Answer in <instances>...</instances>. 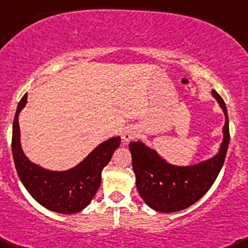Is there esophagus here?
Returning a JSON list of instances; mask_svg holds the SVG:
<instances>
[{
    "instance_id": "esophagus-1",
    "label": "esophagus",
    "mask_w": 248,
    "mask_h": 248,
    "mask_svg": "<svg viewBox=\"0 0 248 248\" xmlns=\"http://www.w3.org/2000/svg\"><path fill=\"white\" fill-rule=\"evenodd\" d=\"M137 136H139V130H137V127L130 125V126H126L124 129L123 134H122V140H123L124 143H129L132 140L136 139Z\"/></svg>"
}]
</instances>
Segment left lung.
<instances>
[{
	"label": "left lung",
	"mask_w": 248,
	"mask_h": 248,
	"mask_svg": "<svg viewBox=\"0 0 248 248\" xmlns=\"http://www.w3.org/2000/svg\"><path fill=\"white\" fill-rule=\"evenodd\" d=\"M224 113L223 140L218 153L195 165L178 166L166 161L141 141L129 144L132 168L140 196L149 208L159 213H174L200 201L217 178L226 159L229 144V122L227 107L217 92H211Z\"/></svg>",
	"instance_id": "8db88e82"
}]
</instances>
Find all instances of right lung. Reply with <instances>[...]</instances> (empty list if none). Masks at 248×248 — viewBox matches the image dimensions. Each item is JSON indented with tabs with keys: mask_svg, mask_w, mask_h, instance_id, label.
Wrapping results in <instances>:
<instances>
[{
	"mask_svg": "<svg viewBox=\"0 0 248 248\" xmlns=\"http://www.w3.org/2000/svg\"><path fill=\"white\" fill-rule=\"evenodd\" d=\"M27 93L17 105L13 123L12 152L20 180L29 193L47 210L60 214L82 211L101 184V172L121 144V137L100 143L80 163L65 170H51L32 162L21 147L19 114L26 106Z\"/></svg>",
	"mask_w": 248,
	"mask_h": 248,
	"instance_id": "1",
	"label": "right lung"
}]
</instances>
